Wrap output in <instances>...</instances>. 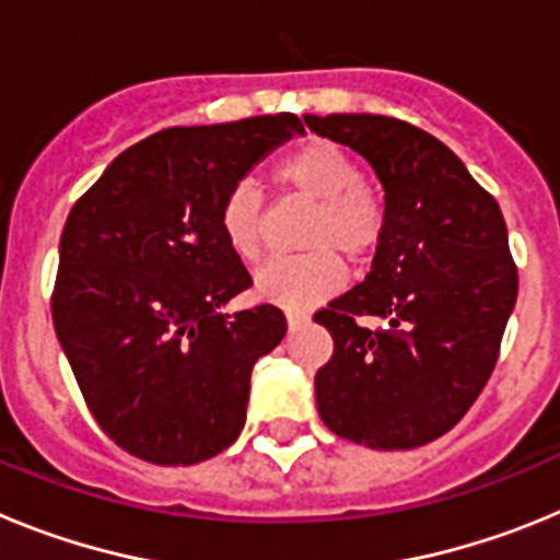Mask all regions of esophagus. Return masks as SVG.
I'll list each match as a JSON object with an SVG mask.
<instances>
[{
  "label": "esophagus",
  "mask_w": 560,
  "mask_h": 560,
  "mask_svg": "<svg viewBox=\"0 0 560 560\" xmlns=\"http://www.w3.org/2000/svg\"><path fill=\"white\" fill-rule=\"evenodd\" d=\"M285 323H289V328H300V325L308 323V314H303V311H285Z\"/></svg>",
  "instance_id": "1"
}]
</instances>
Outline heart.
<instances>
[{
    "label": "heart",
    "mask_w": 560,
    "mask_h": 560,
    "mask_svg": "<svg viewBox=\"0 0 560 560\" xmlns=\"http://www.w3.org/2000/svg\"><path fill=\"white\" fill-rule=\"evenodd\" d=\"M275 182L283 192L314 201L300 235L305 255L285 257L255 277V294L283 308H308L341 289V264H364L384 237L387 210L378 190L364 182L350 151L330 140H308L275 165ZM219 226L232 255L255 264L264 252L266 205L252 182H237L219 207Z\"/></svg>",
    "instance_id": "heart-1"
}]
</instances>
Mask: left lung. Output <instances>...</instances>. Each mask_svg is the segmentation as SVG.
<instances>
[{
    "mask_svg": "<svg viewBox=\"0 0 560 560\" xmlns=\"http://www.w3.org/2000/svg\"><path fill=\"white\" fill-rule=\"evenodd\" d=\"M384 187L387 224L364 283L316 311L334 355L316 370L325 427L370 448L432 443L491 378L518 271L491 192L438 137L381 114L305 117ZM364 318H378L368 329Z\"/></svg>",
    "mask_w": 560,
    "mask_h": 560,
    "instance_id": "1",
    "label": "left lung"
}]
</instances>
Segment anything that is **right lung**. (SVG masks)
<instances>
[{
  "label": "right lung",
  "instance_id": "obj_1",
  "mask_svg": "<svg viewBox=\"0 0 560 560\" xmlns=\"http://www.w3.org/2000/svg\"><path fill=\"white\" fill-rule=\"evenodd\" d=\"M296 114L165 128L122 151L69 212L52 325L97 427L153 465H196L244 429L252 368L285 336L277 305L221 314L252 285L219 207Z\"/></svg>",
  "mask_w": 560,
  "mask_h": 560
}]
</instances>
